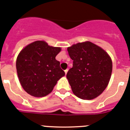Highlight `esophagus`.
Returning <instances> with one entry per match:
<instances>
[{"mask_svg":"<svg viewBox=\"0 0 130 130\" xmlns=\"http://www.w3.org/2000/svg\"><path fill=\"white\" fill-rule=\"evenodd\" d=\"M67 72H68V69H66V70H65V75H67Z\"/></svg>","mask_w":130,"mask_h":130,"instance_id":"esophagus-1","label":"esophagus"}]
</instances>
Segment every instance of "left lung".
Instances as JSON below:
<instances>
[{"label": "left lung", "mask_w": 130, "mask_h": 130, "mask_svg": "<svg viewBox=\"0 0 130 130\" xmlns=\"http://www.w3.org/2000/svg\"><path fill=\"white\" fill-rule=\"evenodd\" d=\"M73 61L67 78L75 96L92 100L100 95L107 87L112 71V61L102 47L89 41L67 47Z\"/></svg>", "instance_id": "8db88e82"}]
</instances>
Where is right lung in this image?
Wrapping results in <instances>:
<instances>
[{
	"mask_svg": "<svg viewBox=\"0 0 130 130\" xmlns=\"http://www.w3.org/2000/svg\"><path fill=\"white\" fill-rule=\"evenodd\" d=\"M59 47L45 41H36L20 51L16 59L18 79L24 90L34 97H43L52 92L57 81L65 76L56 55Z\"/></svg>",
	"mask_w": 130,
	"mask_h": 130,
	"instance_id": "obj_1",
	"label": "right lung"
}]
</instances>
